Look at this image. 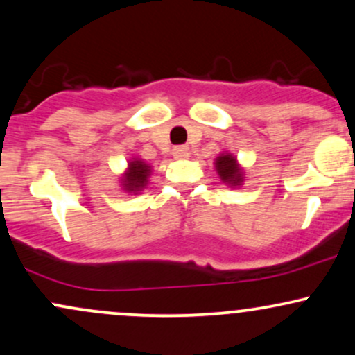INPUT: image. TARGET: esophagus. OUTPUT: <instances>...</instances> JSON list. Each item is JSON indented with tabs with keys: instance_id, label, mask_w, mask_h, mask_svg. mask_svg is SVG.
<instances>
[{
	"instance_id": "34e87169",
	"label": "esophagus",
	"mask_w": 355,
	"mask_h": 355,
	"mask_svg": "<svg viewBox=\"0 0 355 355\" xmlns=\"http://www.w3.org/2000/svg\"><path fill=\"white\" fill-rule=\"evenodd\" d=\"M172 155H173L175 160H185V158L190 157V150H189V146H183V145L175 146V148L172 150Z\"/></svg>"
}]
</instances>
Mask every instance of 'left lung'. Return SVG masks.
<instances>
[{"label": "left lung", "instance_id": "obj_1", "mask_svg": "<svg viewBox=\"0 0 355 355\" xmlns=\"http://www.w3.org/2000/svg\"><path fill=\"white\" fill-rule=\"evenodd\" d=\"M215 170H217L220 180H222L225 185L229 187H240L243 185V180H245V172L240 166L237 162V157L229 152L220 153L217 158H215Z\"/></svg>", "mask_w": 355, "mask_h": 355}]
</instances>
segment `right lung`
<instances>
[{
    "label": "right lung",
    "mask_w": 355,
    "mask_h": 355,
    "mask_svg": "<svg viewBox=\"0 0 355 355\" xmlns=\"http://www.w3.org/2000/svg\"><path fill=\"white\" fill-rule=\"evenodd\" d=\"M152 175V166L145 164L141 158H132L128 162L125 173L120 177V187L126 193L138 195L148 185V178Z\"/></svg>",
    "instance_id": "right-lung-1"
}]
</instances>
